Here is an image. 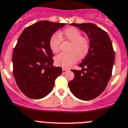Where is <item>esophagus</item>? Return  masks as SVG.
<instances>
[{"instance_id": "esophagus-1", "label": "esophagus", "mask_w": 128, "mask_h": 128, "mask_svg": "<svg viewBox=\"0 0 128 128\" xmlns=\"http://www.w3.org/2000/svg\"><path fill=\"white\" fill-rule=\"evenodd\" d=\"M67 70H68L66 69V68H62V72H63V74H65V73H66V72H67Z\"/></svg>"}]
</instances>
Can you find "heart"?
Here are the masks:
<instances>
[{
	"mask_svg": "<svg viewBox=\"0 0 128 128\" xmlns=\"http://www.w3.org/2000/svg\"><path fill=\"white\" fill-rule=\"evenodd\" d=\"M70 42L68 54H60L55 58V64L63 68H69L77 62L78 58L82 60L90 50L89 39L82 37V34L77 28L71 27L65 29L58 35L54 34L49 40V46L54 54L58 53L61 41Z\"/></svg>",
	"mask_w": 128,
	"mask_h": 128,
	"instance_id": "1",
	"label": "heart"
}]
</instances>
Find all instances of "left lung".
Listing matches in <instances>:
<instances>
[{"instance_id": "8db88e82", "label": "left lung", "mask_w": 128, "mask_h": 128, "mask_svg": "<svg viewBox=\"0 0 128 128\" xmlns=\"http://www.w3.org/2000/svg\"><path fill=\"white\" fill-rule=\"evenodd\" d=\"M84 31L90 40V50L79 65L82 70L72 69L74 78L68 82L72 93L82 100L96 98L106 88L112 75L114 51L107 32L92 23L70 24Z\"/></svg>"}]
</instances>
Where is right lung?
<instances>
[{
  "instance_id": "1",
  "label": "right lung",
  "mask_w": 128,
  "mask_h": 128,
  "mask_svg": "<svg viewBox=\"0 0 128 128\" xmlns=\"http://www.w3.org/2000/svg\"><path fill=\"white\" fill-rule=\"evenodd\" d=\"M65 24L41 20L26 27L19 36L12 56L13 74L19 89L28 98L48 95L62 73L61 67L52 65L49 40Z\"/></svg>"
}]
</instances>
